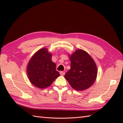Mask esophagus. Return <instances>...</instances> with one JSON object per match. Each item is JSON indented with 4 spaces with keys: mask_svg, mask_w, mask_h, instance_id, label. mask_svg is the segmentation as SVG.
<instances>
[{
    "mask_svg": "<svg viewBox=\"0 0 123 123\" xmlns=\"http://www.w3.org/2000/svg\"><path fill=\"white\" fill-rule=\"evenodd\" d=\"M60 74L61 75H64L65 74V72L64 71H61L60 72Z\"/></svg>",
    "mask_w": 123,
    "mask_h": 123,
    "instance_id": "1",
    "label": "esophagus"
}]
</instances>
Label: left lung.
<instances>
[{"label":"left lung","instance_id":"obj_1","mask_svg":"<svg viewBox=\"0 0 123 123\" xmlns=\"http://www.w3.org/2000/svg\"><path fill=\"white\" fill-rule=\"evenodd\" d=\"M69 57L71 69L65 78L74 89L85 90L94 84L98 74V68L93 59L86 51L77 49Z\"/></svg>","mask_w":123,"mask_h":123}]
</instances>
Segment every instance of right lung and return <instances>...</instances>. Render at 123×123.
Instances as JSON below:
<instances>
[{
    "instance_id": "obj_1",
    "label": "right lung",
    "mask_w": 123,
    "mask_h": 123,
    "mask_svg": "<svg viewBox=\"0 0 123 123\" xmlns=\"http://www.w3.org/2000/svg\"><path fill=\"white\" fill-rule=\"evenodd\" d=\"M52 54L46 48L34 53L27 66V73L31 83L39 89L46 88L60 76L56 70L55 63L52 61Z\"/></svg>"
}]
</instances>
